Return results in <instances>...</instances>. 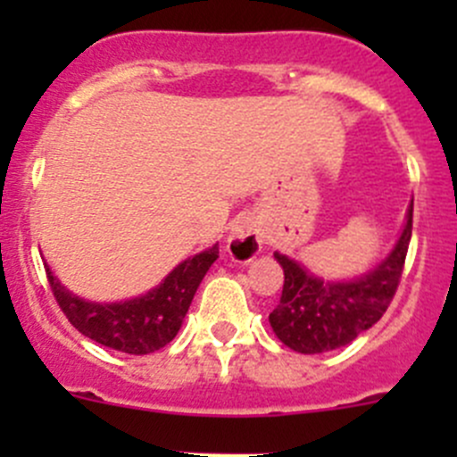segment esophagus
<instances>
[{"label":"esophagus","instance_id":"esophagus-1","mask_svg":"<svg viewBox=\"0 0 457 457\" xmlns=\"http://www.w3.org/2000/svg\"><path fill=\"white\" fill-rule=\"evenodd\" d=\"M262 247V238L250 219L237 220L228 237V252L234 261L250 262Z\"/></svg>","mask_w":457,"mask_h":457}]
</instances>
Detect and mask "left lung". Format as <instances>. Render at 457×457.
I'll return each instance as SVG.
<instances>
[{"instance_id":"8db88e82","label":"left lung","mask_w":457,"mask_h":457,"mask_svg":"<svg viewBox=\"0 0 457 457\" xmlns=\"http://www.w3.org/2000/svg\"><path fill=\"white\" fill-rule=\"evenodd\" d=\"M413 228V203L407 225L391 254L361 278L334 283L310 274L296 261L276 252L285 271L280 303L270 314L274 334L298 353H325L345 347L380 320L395 296Z\"/></svg>"}]
</instances>
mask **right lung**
<instances>
[{"mask_svg": "<svg viewBox=\"0 0 457 457\" xmlns=\"http://www.w3.org/2000/svg\"><path fill=\"white\" fill-rule=\"evenodd\" d=\"M216 258L219 245H212L174 267L145 296L123 303H87L68 292L50 270H46V276L54 301L75 329L104 347L145 356L165 347L179 334L196 287Z\"/></svg>", "mask_w": 457, "mask_h": 457, "instance_id": "1", "label": "right lung"}]
</instances>
